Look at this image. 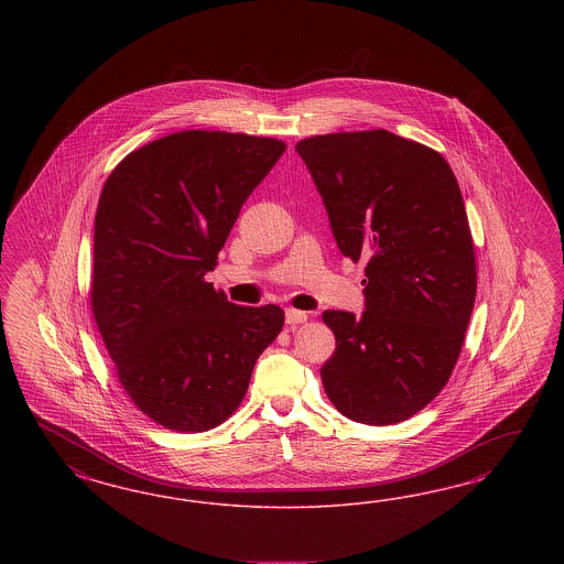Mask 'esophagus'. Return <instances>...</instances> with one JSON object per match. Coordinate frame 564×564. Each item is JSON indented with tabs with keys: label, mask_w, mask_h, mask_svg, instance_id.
I'll use <instances>...</instances> for the list:
<instances>
[{
	"label": "esophagus",
	"mask_w": 564,
	"mask_h": 564,
	"mask_svg": "<svg viewBox=\"0 0 564 564\" xmlns=\"http://www.w3.org/2000/svg\"><path fill=\"white\" fill-rule=\"evenodd\" d=\"M306 312H302V310H293V307H288V310H285V323H288V325H302V323H306Z\"/></svg>",
	"instance_id": "obj_1"
}]
</instances>
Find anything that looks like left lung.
I'll return each instance as SVG.
<instances>
[{"instance_id":"obj_1","label":"left lung","mask_w":564,"mask_h":564,"mask_svg":"<svg viewBox=\"0 0 564 564\" xmlns=\"http://www.w3.org/2000/svg\"><path fill=\"white\" fill-rule=\"evenodd\" d=\"M343 257L366 264L364 312L326 310L321 368L345 417L391 426L443 391L476 302L462 189L443 154L387 130L300 140Z\"/></svg>"}]
</instances>
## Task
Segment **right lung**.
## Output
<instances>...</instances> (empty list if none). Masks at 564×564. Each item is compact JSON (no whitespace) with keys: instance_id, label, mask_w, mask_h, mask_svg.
I'll return each mask as SVG.
<instances>
[{"instance_id":"add662e5","label":"right lung","mask_w":564,"mask_h":564,"mask_svg":"<svg viewBox=\"0 0 564 564\" xmlns=\"http://www.w3.org/2000/svg\"><path fill=\"white\" fill-rule=\"evenodd\" d=\"M274 138L186 130L128 154L102 186L90 302L121 387L177 432L238 410L279 306H238L206 283L241 205L273 170Z\"/></svg>"}]
</instances>
